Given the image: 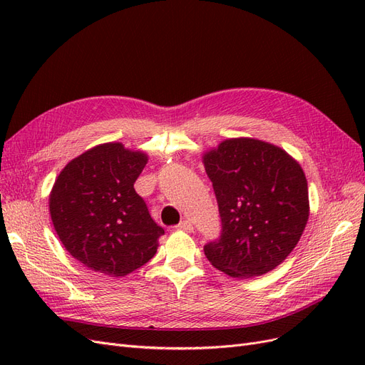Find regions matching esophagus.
I'll list each match as a JSON object with an SVG mask.
<instances>
[{
  "label": "esophagus",
  "instance_id": "34e87169",
  "mask_svg": "<svg viewBox=\"0 0 365 365\" xmlns=\"http://www.w3.org/2000/svg\"><path fill=\"white\" fill-rule=\"evenodd\" d=\"M176 228L187 231V233H192V231H193V225H192V222H189V220H182V222L178 224V227H176Z\"/></svg>",
  "mask_w": 365,
  "mask_h": 365
}]
</instances>
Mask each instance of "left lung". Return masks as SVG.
<instances>
[{
	"mask_svg": "<svg viewBox=\"0 0 365 365\" xmlns=\"http://www.w3.org/2000/svg\"><path fill=\"white\" fill-rule=\"evenodd\" d=\"M222 219V235L204 247L230 277L251 279L277 268L297 247L309 219L300 163L272 143L237 137L202 153Z\"/></svg>",
	"mask_w": 365,
	"mask_h": 365,
	"instance_id": "obj_1",
	"label": "left lung"
}]
</instances>
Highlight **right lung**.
Returning a JSON list of instances; mask_svg holds the SVG:
<instances>
[{
	"mask_svg": "<svg viewBox=\"0 0 365 365\" xmlns=\"http://www.w3.org/2000/svg\"><path fill=\"white\" fill-rule=\"evenodd\" d=\"M148 160L145 150L102 143L73 158L54 181L48 196L54 231L91 271L125 277L155 256L164 230L134 189Z\"/></svg>",
	"mask_w": 365,
	"mask_h": 365,
	"instance_id": "right-lung-1",
	"label": "right lung"
}]
</instances>
